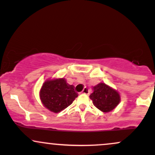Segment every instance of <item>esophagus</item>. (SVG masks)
Segmentation results:
<instances>
[{
  "mask_svg": "<svg viewBox=\"0 0 155 155\" xmlns=\"http://www.w3.org/2000/svg\"><path fill=\"white\" fill-rule=\"evenodd\" d=\"M81 92H82L83 94H87V95H88V94H89V90L87 88H84V89L83 91Z\"/></svg>",
  "mask_w": 155,
  "mask_h": 155,
  "instance_id": "obj_1",
  "label": "esophagus"
}]
</instances>
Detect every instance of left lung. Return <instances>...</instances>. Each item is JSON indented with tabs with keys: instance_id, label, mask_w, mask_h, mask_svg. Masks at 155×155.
Returning a JSON list of instances; mask_svg holds the SVG:
<instances>
[{
	"instance_id": "obj_1",
	"label": "left lung",
	"mask_w": 155,
	"mask_h": 155,
	"mask_svg": "<svg viewBox=\"0 0 155 155\" xmlns=\"http://www.w3.org/2000/svg\"><path fill=\"white\" fill-rule=\"evenodd\" d=\"M94 106L103 112L112 111L120 101V96L116 90L104 83H100L93 87L90 95Z\"/></svg>"
}]
</instances>
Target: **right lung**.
Masks as SVG:
<instances>
[{"label":"right lung","instance_id":"add662e5","mask_svg":"<svg viewBox=\"0 0 155 155\" xmlns=\"http://www.w3.org/2000/svg\"><path fill=\"white\" fill-rule=\"evenodd\" d=\"M77 96L74 87L67 84L65 79L48 80L44 82L40 91L44 106L54 113L66 108Z\"/></svg>","mask_w":155,"mask_h":155}]
</instances>
